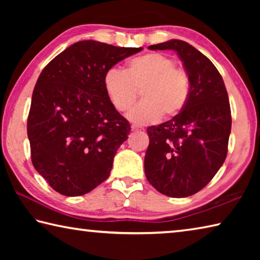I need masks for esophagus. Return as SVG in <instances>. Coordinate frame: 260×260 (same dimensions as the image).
<instances>
[{
    "instance_id": "1",
    "label": "esophagus",
    "mask_w": 260,
    "mask_h": 260,
    "mask_svg": "<svg viewBox=\"0 0 260 260\" xmlns=\"http://www.w3.org/2000/svg\"><path fill=\"white\" fill-rule=\"evenodd\" d=\"M131 128H132V131H143L142 127L136 126V125H132V126H131Z\"/></svg>"
}]
</instances>
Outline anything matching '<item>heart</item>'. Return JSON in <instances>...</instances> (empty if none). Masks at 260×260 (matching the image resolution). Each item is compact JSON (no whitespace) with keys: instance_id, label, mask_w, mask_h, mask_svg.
<instances>
[{"instance_id":"1","label":"heart","mask_w":260,"mask_h":260,"mask_svg":"<svg viewBox=\"0 0 260 260\" xmlns=\"http://www.w3.org/2000/svg\"><path fill=\"white\" fill-rule=\"evenodd\" d=\"M105 93L118 112H126L138 99L142 88L143 101L128 113L136 124H150L177 116L189 98V77L175 60L161 52L135 57L127 61L124 71L110 69L103 77Z\"/></svg>"}]
</instances>
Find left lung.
Segmentation results:
<instances>
[{"label": "left lung", "mask_w": 260, "mask_h": 260, "mask_svg": "<svg viewBox=\"0 0 260 260\" xmlns=\"http://www.w3.org/2000/svg\"><path fill=\"white\" fill-rule=\"evenodd\" d=\"M148 48L177 52L189 77V98L172 119L147 128L144 172L159 192L188 197L203 189L226 159L232 128L228 94L212 61L189 43L173 39Z\"/></svg>", "instance_id": "8db88e82"}]
</instances>
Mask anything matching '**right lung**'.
<instances>
[{
	"label": "right lung",
	"mask_w": 260,
	"mask_h": 260,
	"mask_svg": "<svg viewBox=\"0 0 260 260\" xmlns=\"http://www.w3.org/2000/svg\"><path fill=\"white\" fill-rule=\"evenodd\" d=\"M141 50L79 41L43 69L33 90L27 135L33 166L57 192L85 195L109 178L131 126L110 102L103 77Z\"/></svg>",
	"instance_id": "1"
}]
</instances>
